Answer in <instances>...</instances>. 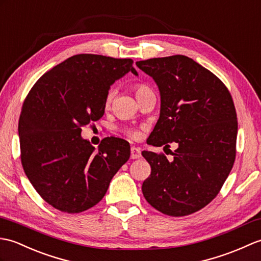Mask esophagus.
<instances>
[{
    "label": "esophagus",
    "mask_w": 261,
    "mask_h": 261,
    "mask_svg": "<svg viewBox=\"0 0 261 261\" xmlns=\"http://www.w3.org/2000/svg\"><path fill=\"white\" fill-rule=\"evenodd\" d=\"M142 156V153H141V149L138 147H135V146H132L130 148V158L133 160H136V159H140Z\"/></svg>",
    "instance_id": "34e87169"
}]
</instances>
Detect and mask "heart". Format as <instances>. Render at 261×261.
<instances>
[{
  "label": "heart",
  "instance_id": "heart-1",
  "mask_svg": "<svg viewBox=\"0 0 261 261\" xmlns=\"http://www.w3.org/2000/svg\"><path fill=\"white\" fill-rule=\"evenodd\" d=\"M134 89H135V94H136V97H137L138 100L142 99L144 96L148 95L149 92H153L152 90H150V88H149L148 86L144 85V84H137V85H135ZM114 95H115V90L114 89H111V90L107 92V96H106V103H107V105H109V103L112 102L113 98H114ZM124 132H125V134L127 136L133 138V140H136V138H138V137H140V135H141L140 132H138L137 129H135V128H125Z\"/></svg>",
  "mask_w": 261,
  "mask_h": 261
}]
</instances>
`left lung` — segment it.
Returning a JSON list of instances; mask_svg holds the SVG:
<instances>
[{
  "mask_svg": "<svg viewBox=\"0 0 261 261\" xmlns=\"http://www.w3.org/2000/svg\"><path fill=\"white\" fill-rule=\"evenodd\" d=\"M136 66L161 94L160 118L147 144H177L171 162L143 150L150 165L143 194L162 213L189 216L216 198L233 166L238 121L232 97L216 74L189 57L153 58Z\"/></svg>",
  "mask_w": 261,
  "mask_h": 261,
  "instance_id": "8db88e82",
  "label": "left lung"
}]
</instances>
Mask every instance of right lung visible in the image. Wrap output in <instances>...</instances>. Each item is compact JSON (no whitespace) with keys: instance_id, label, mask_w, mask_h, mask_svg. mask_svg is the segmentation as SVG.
Returning <instances> with one entry per match:
<instances>
[{"instance_id":"add662e5","label":"right lung","mask_w":261,"mask_h":261,"mask_svg":"<svg viewBox=\"0 0 261 261\" xmlns=\"http://www.w3.org/2000/svg\"><path fill=\"white\" fill-rule=\"evenodd\" d=\"M128 71L132 59L83 54L40 77L23 102L19 119L21 163L40 196L57 210L79 213L105 196L130 156V146L107 137L96 148L82 127L101 118L111 86Z\"/></svg>"}]
</instances>
